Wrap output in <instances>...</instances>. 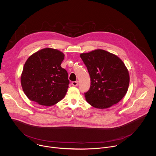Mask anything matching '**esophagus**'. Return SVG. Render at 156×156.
Instances as JSON below:
<instances>
[{"label":"esophagus","mask_w":156,"mask_h":156,"mask_svg":"<svg viewBox=\"0 0 156 156\" xmlns=\"http://www.w3.org/2000/svg\"><path fill=\"white\" fill-rule=\"evenodd\" d=\"M72 85L74 86V87H77L78 85V82L77 81H74V82H72Z\"/></svg>","instance_id":"1"}]
</instances>
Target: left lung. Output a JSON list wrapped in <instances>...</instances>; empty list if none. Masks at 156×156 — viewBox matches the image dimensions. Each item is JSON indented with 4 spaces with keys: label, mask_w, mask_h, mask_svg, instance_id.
I'll list each match as a JSON object with an SVG mask.
<instances>
[{
    "label": "left lung",
    "mask_w": 156,
    "mask_h": 156,
    "mask_svg": "<svg viewBox=\"0 0 156 156\" xmlns=\"http://www.w3.org/2000/svg\"><path fill=\"white\" fill-rule=\"evenodd\" d=\"M80 56L91 81L90 88L85 93L87 102L98 109H106L118 103L126 94L130 82L128 69L122 61L101 49Z\"/></svg>",
    "instance_id": "obj_1"
}]
</instances>
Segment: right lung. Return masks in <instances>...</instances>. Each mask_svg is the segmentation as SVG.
<instances>
[{
    "instance_id": "obj_1",
    "label": "right lung",
    "mask_w": 156,
    "mask_h": 156,
    "mask_svg": "<svg viewBox=\"0 0 156 156\" xmlns=\"http://www.w3.org/2000/svg\"><path fill=\"white\" fill-rule=\"evenodd\" d=\"M64 54L45 48L32 55L26 61L21 76L23 90L27 98L43 106H53L66 95L69 81L61 65Z\"/></svg>"
}]
</instances>
